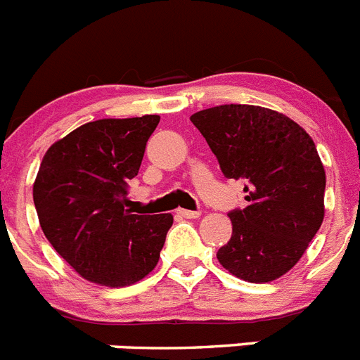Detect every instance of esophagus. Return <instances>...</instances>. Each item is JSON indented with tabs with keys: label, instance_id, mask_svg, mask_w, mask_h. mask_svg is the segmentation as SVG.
<instances>
[{
	"label": "esophagus",
	"instance_id": "esophagus-1",
	"mask_svg": "<svg viewBox=\"0 0 360 360\" xmlns=\"http://www.w3.org/2000/svg\"><path fill=\"white\" fill-rule=\"evenodd\" d=\"M178 214L182 216V218H200L202 216V212L200 211H187V209H178Z\"/></svg>",
	"mask_w": 360,
	"mask_h": 360
}]
</instances>
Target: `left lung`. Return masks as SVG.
I'll list each match as a JSON object with an SVG mask.
<instances>
[{
  "label": "left lung",
  "instance_id": "8db88e82",
  "mask_svg": "<svg viewBox=\"0 0 360 360\" xmlns=\"http://www.w3.org/2000/svg\"><path fill=\"white\" fill-rule=\"evenodd\" d=\"M227 178L245 180L247 207L216 257L232 276L269 283L303 256L324 218V174L311 136L274 110L224 104L191 115Z\"/></svg>",
  "mask_w": 360,
  "mask_h": 360
}]
</instances>
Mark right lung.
<instances>
[{
  "label": "right lung",
  "mask_w": 360,
  "mask_h": 360,
  "mask_svg": "<svg viewBox=\"0 0 360 360\" xmlns=\"http://www.w3.org/2000/svg\"><path fill=\"white\" fill-rule=\"evenodd\" d=\"M158 122V115L94 120L44 153L34 182L41 229L88 281L128 287L157 266L173 216L131 214L126 195Z\"/></svg>",
  "instance_id": "add662e5"
}]
</instances>
